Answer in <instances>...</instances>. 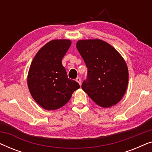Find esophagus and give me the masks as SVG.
I'll return each mask as SVG.
<instances>
[{"label": "esophagus", "mask_w": 152, "mask_h": 152, "mask_svg": "<svg viewBox=\"0 0 152 152\" xmlns=\"http://www.w3.org/2000/svg\"><path fill=\"white\" fill-rule=\"evenodd\" d=\"M75 80H76L77 82L79 83V84L81 85V83H82V80H81V78L77 77V78H76Z\"/></svg>", "instance_id": "34e87169"}]
</instances>
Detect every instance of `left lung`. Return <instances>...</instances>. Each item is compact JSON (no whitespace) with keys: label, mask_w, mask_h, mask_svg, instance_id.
I'll return each instance as SVG.
<instances>
[{"label":"left lung","mask_w":152,"mask_h":152,"mask_svg":"<svg viewBox=\"0 0 152 152\" xmlns=\"http://www.w3.org/2000/svg\"><path fill=\"white\" fill-rule=\"evenodd\" d=\"M77 49L88 68L82 88L102 107H111L121 100L128 86L129 71L121 55L100 39L79 40Z\"/></svg>","instance_id":"obj_1"}]
</instances>
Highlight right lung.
I'll list each match as a JSON object with an SVG mask.
<instances>
[{
	"mask_svg": "<svg viewBox=\"0 0 152 152\" xmlns=\"http://www.w3.org/2000/svg\"><path fill=\"white\" fill-rule=\"evenodd\" d=\"M71 45L68 39L52 40L43 45L31 63L28 75L29 91L35 102L45 110H56L66 104L77 82L68 78L62 58Z\"/></svg>",
	"mask_w": 152,
	"mask_h": 152,
	"instance_id": "1",
	"label": "right lung"
}]
</instances>
